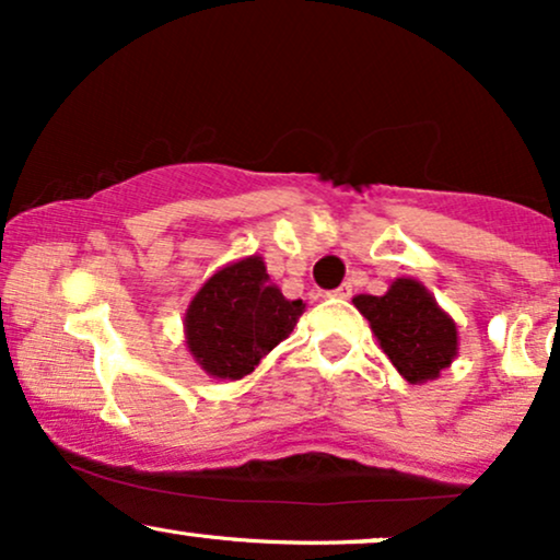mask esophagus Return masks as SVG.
<instances>
[{"label": "esophagus", "mask_w": 560, "mask_h": 560, "mask_svg": "<svg viewBox=\"0 0 560 560\" xmlns=\"http://www.w3.org/2000/svg\"><path fill=\"white\" fill-rule=\"evenodd\" d=\"M334 298H342V300H347V298H350V294H352V287L350 284H342V287H337V289H334Z\"/></svg>", "instance_id": "34e87169"}]
</instances>
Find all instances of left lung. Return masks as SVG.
Returning a JSON list of instances; mask_svg holds the SVG:
<instances>
[{"instance_id": "left-lung-1", "label": "left lung", "mask_w": 560, "mask_h": 560, "mask_svg": "<svg viewBox=\"0 0 560 560\" xmlns=\"http://www.w3.org/2000/svg\"><path fill=\"white\" fill-rule=\"evenodd\" d=\"M352 302L405 382H434L458 355V326L421 281L402 276L382 298L358 294Z\"/></svg>"}]
</instances>
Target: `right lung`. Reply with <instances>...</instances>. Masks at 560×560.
Returning <instances> with one entry per match:
<instances>
[{
  "label": "right lung",
  "mask_w": 560,
  "mask_h": 560,
  "mask_svg": "<svg viewBox=\"0 0 560 560\" xmlns=\"http://www.w3.org/2000/svg\"><path fill=\"white\" fill-rule=\"evenodd\" d=\"M302 313L305 302L287 300L260 255H249L218 268L197 289L184 313L186 350L208 376L236 382L284 342Z\"/></svg>",
  "instance_id": "right-lung-1"
}]
</instances>
